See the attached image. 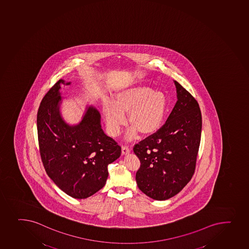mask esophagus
Returning a JSON list of instances; mask_svg holds the SVG:
<instances>
[{
	"instance_id": "obj_1",
	"label": "esophagus",
	"mask_w": 249,
	"mask_h": 249,
	"mask_svg": "<svg viewBox=\"0 0 249 249\" xmlns=\"http://www.w3.org/2000/svg\"><path fill=\"white\" fill-rule=\"evenodd\" d=\"M122 155H127L130 152V149H129V147H127V146H122Z\"/></svg>"
}]
</instances>
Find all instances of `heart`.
I'll return each instance as SVG.
<instances>
[{
	"label": "heart",
	"mask_w": 249,
	"mask_h": 249,
	"mask_svg": "<svg viewBox=\"0 0 249 249\" xmlns=\"http://www.w3.org/2000/svg\"><path fill=\"white\" fill-rule=\"evenodd\" d=\"M167 111V97L162 90H152L147 85H137L122 89L114 96V102L104 100L102 114L108 132L118 135L125 125V115L131 126L125 139L132 140L139 133L142 136L156 134L162 125Z\"/></svg>",
	"instance_id": "b5f03b06"
}]
</instances>
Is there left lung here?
Returning <instances> with one entry per match:
<instances>
[{
	"instance_id": "8db88e82",
	"label": "left lung",
	"mask_w": 249,
	"mask_h": 249,
	"mask_svg": "<svg viewBox=\"0 0 249 249\" xmlns=\"http://www.w3.org/2000/svg\"><path fill=\"white\" fill-rule=\"evenodd\" d=\"M177 102L156 134L136 144L141 165L139 189L151 198L164 201L178 194L194 176L202 133V114L195 98L175 81Z\"/></svg>"
}]
</instances>
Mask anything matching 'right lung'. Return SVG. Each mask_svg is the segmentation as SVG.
Masks as SVG:
<instances>
[{"label": "right lung", "instance_id": "right-lung-1", "mask_svg": "<svg viewBox=\"0 0 249 249\" xmlns=\"http://www.w3.org/2000/svg\"><path fill=\"white\" fill-rule=\"evenodd\" d=\"M60 79L42 98L37 115L40 155L47 176L69 196L87 198L106 184L108 165L121 147L102 130L101 115L88 106L81 121L69 124L60 112Z\"/></svg>", "mask_w": 249, "mask_h": 249}]
</instances>
